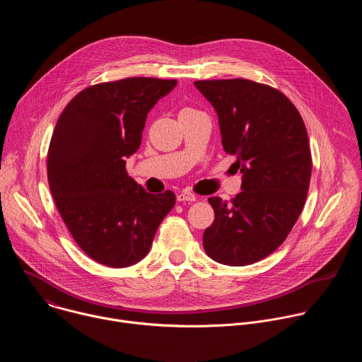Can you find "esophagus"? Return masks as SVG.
<instances>
[{
    "instance_id": "34e87169",
    "label": "esophagus",
    "mask_w": 362,
    "mask_h": 362,
    "mask_svg": "<svg viewBox=\"0 0 362 362\" xmlns=\"http://www.w3.org/2000/svg\"><path fill=\"white\" fill-rule=\"evenodd\" d=\"M194 200H196V196L190 192L185 190V192H180L177 194V202H194Z\"/></svg>"
}]
</instances>
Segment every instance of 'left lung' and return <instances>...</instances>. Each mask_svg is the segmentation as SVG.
<instances>
[{
  "instance_id": "1",
  "label": "left lung",
  "mask_w": 362,
  "mask_h": 362,
  "mask_svg": "<svg viewBox=\"0 0 362 362\" xmlns=\"http://www.w3.org/2000/svg\"><path fill=\"white\" fill-rule=\"evenodd\" d=\"M194 86L215 109L223 150L242 173L232 202L208 199L215 221L203 247L219 264L250 265L282 245L302 212L313 170L306 127L288 97L269 86L245 78Z\"/></svg>"
}]
</instances>
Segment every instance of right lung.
Returning a JSON list of instances; mask_svg holds the SVG:
<instances>
[{
	"instance_id": "right-lung-1",
	"label": "right lung",
	"mask_w": 362,
	"mask_h": 362,
	"mask_svg": "<svg viewBox=\"0 0 362 362\" xmlns=\"http://www.w3.org/2000/svg\"><path fill=\"white\" fill-rule=\"evenodd\" d=\"M176 80L130 77L91 86L63 110L49 141L47 173L57 209L95 262L127 268L148 253L176 196L151 194L126 172L147 113Z\"/></svg>"
}]
</instances>
